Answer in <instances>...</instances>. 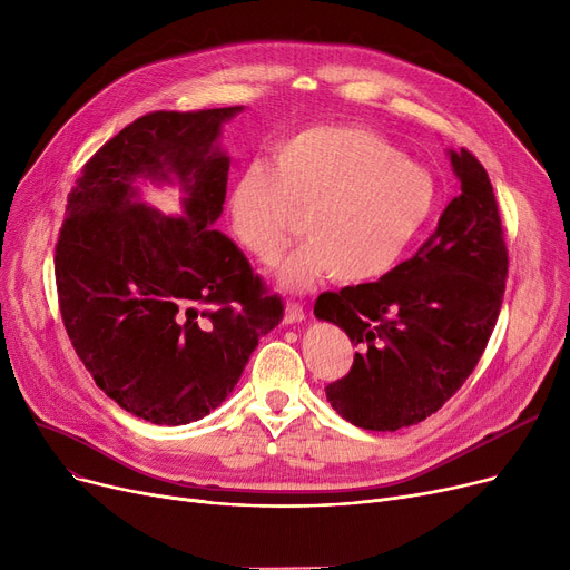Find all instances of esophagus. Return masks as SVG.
<instances>
[{"label": "esophagus", "mask_w": 570, "mask_h": 570, "mask_svg": "<svg viewBox=\"0 0 570 570\" xmlns=\"http://www.w3.org/2000/svg\"><path fill=\"white\" fill-rule=\"evenodd\" d=\"M305 318V309L297 305V303H286V309H284V323L291 325V323H301Z\"/></svg>", "instance_id": "esophagus-1"}]
</instances>
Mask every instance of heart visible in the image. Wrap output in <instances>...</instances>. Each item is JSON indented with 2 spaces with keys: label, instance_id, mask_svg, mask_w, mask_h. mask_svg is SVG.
<instances>
[{
  "label": "heart",
  "instance_id": "b5f03b06",
  "mask_svg": "<svg viewBox=\"0 0 570 570\" xmlns=\"http://www.w3.org/2000/svg\"><path fill=\"white\" fill-rule=\"evenodd\" d=\"M439 203L434 175L379 134L316 125L273 147V166L252 161L228 194L230 233L261 263L273 261L307 215V243L277 263L286 291L327 275L342 284L385 277L411 254Z\"/></svg>",
  "mask_w": 570,
  "mask_h": 570
}]
</instances>
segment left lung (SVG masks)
<instances>
[{
	"label": "left lung",
	"instance_id": "obj_1",
	"mask_svg": "<svg viewBox=\"0 0 570 570\" xmlns=\"http://www.w3.org/2000/svg\"><path fill=\"white\" fill-rule=\"evenodd\" d=\"M462 183L436 230L379 282L323 293L318 321L355 346L351 372L325 387L348 423L395 432L451 400L481 361L508 277V252L488 170L469 149H448Z\"/></svg>",
	"mask_w": 570,
	"mask_h": 570
}]
</instances>
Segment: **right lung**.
I'll return each mask as SVG.
<instances>
[{"mask_svg":"<svg viewBox=\"0 0 570 570\" xmlns=\"http://www.w3.org/2000/svg\"><path fill=\"white\" fill-rule=\"evenodd\" d=\"M243 110L142 115L82 166L67 198L59 312L97 385L147 423L187 425L217 409L284 314L213 228L230 166L222 129ZM145 181L177 184L184 215L142 204Z\"/></svg>","mask_w":570,"mask_h":570,"instance_id":"add662e5","label":"right lung"}]
</instances>
